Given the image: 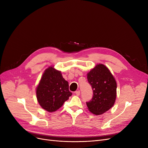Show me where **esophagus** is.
Here are the masks:
<instances>
[{
  "mask_svg": "<svg viewBox=\"0 0 148 148\" xmlns=\"http://www.w3.org/2000/svg\"><path fill=\"white\" fill-rule=\"evenodd\" d=\"M75 93L76 94V95H77V96H79V95H80V91H75Z\"/></svg>",
  "mask_w": 148,
  "mask_h": 148,
  "instance_id": "1",
  "label": "esophagus"
}]
</instances>
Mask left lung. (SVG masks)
Segmentation results:
<instances>
[{
  "mask_svg": "<svg viewBox=\"0 0 148 148\" xmlns=\"http://www.w3.org/2000/svg\"><path fill=\"white\" fill-rule=\"evenodd\" d=\"M91 86L93 96L86 102L88 110L95 115H101L109 110L114 104L117 96V83L107 67L97 65L87 75Z\"/></svg>",
  "mask_w": 148,
  "mask_h": 148,
  "instance_id": "left-lung-1",
  "label": "left lung"
}]
</instances>
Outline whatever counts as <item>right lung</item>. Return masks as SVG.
<instances>
[{
  "label": "right lung",
  "mask_w": 148,
  "mask_h": 148,
  "mask_svg": "<svg viewBox=\"0 0 148 148\" xmlns=\"http://www.w3.org/2000/svg\"><path fill=\"white\" fill-rule=\"evenodd\" d=\"M69 88V83L60 71L49 67L44 71L36 88L39 104L50 112L57 110L72 95Z\"/></svg>",
  "instance_id": "obj_1"
}]
</instances>
